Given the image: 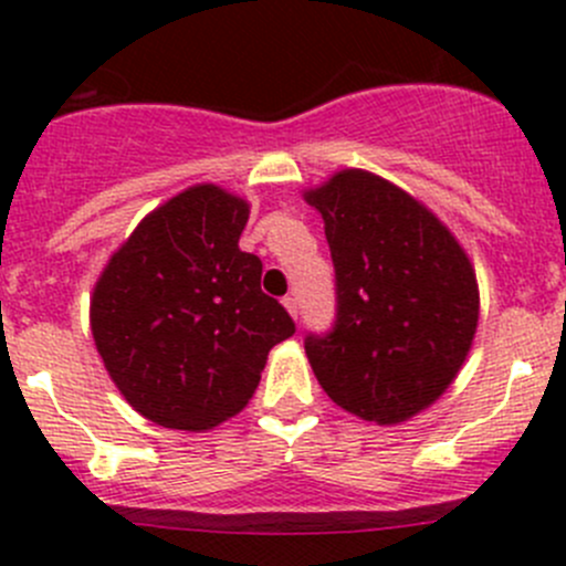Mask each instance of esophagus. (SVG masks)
Instances as JSON below:
<instances>
[{"label":"esophagus","mask_w":566,"mask_h":566,"mask_svg":"<svg viewBox=\"0 0 566 566\" xmlns=\"http://www.w3.org/2000/svg\"><path fill=\"white\" fill-rule=\"evenodd\" d=\"M282 301H284V306H287L290 315L298 319V298H295V295H284Z\"/></svg>","instance_id":"esophagus-1"}]
</instances>
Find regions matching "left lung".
<instances>
[{"label":"left lung","mask_w":566,"mask_h":566,"mask_svg":"<svg viewBox=\"0 0 566 566\" xmlns=\"http://www.w3.org/2000/svg\"><path fill=\"white\" fill-rule=\"evenodd\" d=\"M325 221L336 315L306 356L339 408L397 424L454 380L479 319L476 276L452 232L402 188L345 169L306 193Z\"/></svg>","instance_id":"8db88e82"}]
</instances>
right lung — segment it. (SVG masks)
<instances>
[{
  "label": "right lung",
  "instance_id": "right-lung-1",
  "mask_svg": "<svg viewBox=\"0 0 566 566\" xmlns=\"http://www.w3.org/2000/svg\"><path fill=\"white\" fill-rule=\"evenodd\" d=\"M249 205L193 186L153 210L108 260L93 336L108 375L145 419L210 430L249 402L268 350L295 334L260 290L262 262L238 249Z\"/></svg>",
  "mask_w": 566,
  "mask_h": 566
}]
</instances>
